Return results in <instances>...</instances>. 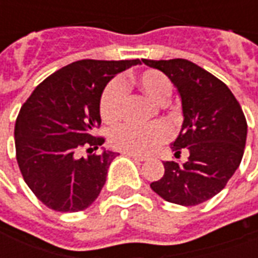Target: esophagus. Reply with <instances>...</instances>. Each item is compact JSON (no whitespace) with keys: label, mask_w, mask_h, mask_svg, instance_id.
Wrapping results in <instances>:
<instances>
[{"label":"esophagus","mask_w":258,"mask_h":258,"mask_svg":"<svg viewBox=\"0 0 258 258\" xmlns=\"http://www.w3.org/2000/svg\"><path fill=\"white\" fill-rule=\"evenodd\" d=\"M125 155L130 157H133V159H134V160H137V162H145L146 160V157L141 156V155H135V153H125Z\"/></svg>","instance_id":"esophagus-1"}]
</instances>
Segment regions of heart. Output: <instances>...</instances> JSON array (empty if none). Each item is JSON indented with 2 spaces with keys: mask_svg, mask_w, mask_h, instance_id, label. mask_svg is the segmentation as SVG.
<instances>
[{
  "mask_svg": "<svg viewBox=\"0 0 258 258\" xmlns=\"http://www.w3.org/2000/svg\"><path fill=\"white\" fill-rule=\"evenodd\" d=\"M135 84L146 95L155 101L163 102L171 95L173 84L167 76L159 70H145L130 83ZM120 80H112L102 91L99 99V113L103 121L109 124L117 123L124 114V106L127 101V90ZM171 137V128L167 123H155L149 127H137L133 124H121L110 131L109 142L117 151L146 155L156 146L166 142Z\"/></svg>",
  "mask_w": 258,
  "mask_h": 258,
  "instance_id": "b5f03b06",
  "label": "heart"
}]
</instances>
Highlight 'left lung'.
I'll return each instance as SVG.
<instances>
[{
  "instance_id": "8db88e82",
  "label": "left lung",
  "mask_w": 258,
  "mask_h": 258,
  "mask_svg": "<svg viewBox=\"0 0 258 258\" xmlns=\"http://www.w3.org/2000/svg\"><path fill=\"white\" fill-rule=\"evenodd\" d=\"M177 87L184 123L171 149L185 163L164 162V175L151 188L163 199L181 206L200 205L221 192L243 157L247 123L227 84L186 59H142Z\"/></svg>"
}]
</instances>
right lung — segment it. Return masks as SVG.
I'll list each match as a JSON object with an SVG mask.
<instances>
[{
  "mask_svg": "<svg viewBox=\"0 0 258 258\" xmlns=\"http://www.w3.org/2000/svg\"><path fill=\"white\" fill-rule=\"evenodd\" d=\"M138 63L140 59L77 60L40 83L22 105L15 124L16 160L27 186L47 207L81 211L101 194L117 153H92L105 142L95 135L99 99L116 74ZM84 147L91 153L80 158Z\"/></svg>",
  "mask_w": 258,
  "mask_h": 258,
  "instance_id": "obj_1",
  "label": "right lung"
}]
</instances>
